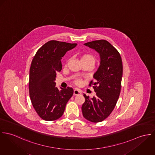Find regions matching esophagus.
Returning <instances> with one entry per match:
<instances>
[{
	"instance_id": "1",
	"label": "esophagus",
	"mask_w": 155,
	"mask_h": 155,
	"mask_svg": "<svg viewBox=\"0 0 155 155\" xmlns=\"http://www.w3.org/2000/svg\"><path fill=\"white\" fill-rule=\"evenodd\" d=\"M81 93H82L81 90H80V89H78V88H75V90H74V96L80 94H81Z\"/></svg>"
}]
</instances>
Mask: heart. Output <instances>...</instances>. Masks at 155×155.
<instances>
[{
  "instance_id": "heart-1",
  "label": "heart",
  "mask_w": 155,
  "mask_h": 155,
  "mask_svg": "<svg viewBox=\"0 0 155 155\" xmlns=\"http://www.w3.org/2000/svg\"><path fill=\"white\" fill-rule=\"evenodd\" d=\"M81 61H87V62H90L92 64H94V62H95V58L94 56L90 53H86L83 54L81 56ZM76 83L77 84H80L81 83V80H77L76 81Z\"/></svg>"
}]
</instances>
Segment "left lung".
I'll use <instances>...</instances> for the list:
<instances>
[{
    "instance_id": "obj_1",
    "label": "left lung",
    "mask_w": 155,
    "mask_h": 155,
    "mask_svg": "<svg viewBox=\"0 0 155 155\" xmlns=\"http://www.w3.org/2000/svg\"><path fill=\"white\" fill-rule=\"evenodd\" d=\"M99 54L100 65L93 75L96 96L92 98L84 94L85 102L81 109L83 117L92 122L105 120L114 110L120 94L122 77V62L120 54L107 41L95 40L84 44Z\"/></svg>"
}]
</instances>
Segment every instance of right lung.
I'll list each match as a JSON object with an SVG mask.
<instances>
[{
    "label": "right lung",
    "mask_w": 155,
    "mask_h": 155,
    "mask_svg": "<svg viewBox=\"0 0 155 155\" xmlns=\"http://www.w3.org/2000/svg\"><path fill=\"white\" fill-rule=\"evenodd\" d=\"M77 43L51 40L43 45L32 61L29 77L30 97L35 110L45 120L61 118L73 95L71 87H56V73L62 69L61 59Z\"/></svg>",
    "instance_id": "1"
}]
</instances>
